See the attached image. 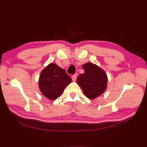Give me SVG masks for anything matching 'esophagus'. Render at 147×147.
Returning a JSON list of instances; mask_svg holds the SVG:
<instances>
[{
  "label": "esophagus",
  "mask_w": 147,
  "mask_h": 147,
  "mask_svg": "<svg viewBox=\"0 0 147 147\" xmlns=\"http://www.w3.org/2000/svg\"><path fill=\"white\" fill-rule=\"evenodd\" d=\"M76 77H77V76H76V75H74L72 76V79L73 81H76Z\"/></svg>",
  "instance_id": "1"
}]
</instances>
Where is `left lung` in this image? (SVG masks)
I'll return each instance as SVG.
<instances>
[{"label":"left lung","mask_w":147,"mask_h":147,"mask_svg":"<svg viewBox=\"0 0 147 147\" xmlns=\"http://www.w3.org/2000/svg\"><path fill=\"white\" fill-rule=\"evenodd\" d=\"M82 69L84 73L78 76L76 82L88 98L94 99L107 90V75L102 68L90 62L84 64Z\"/></svg>","instance_id":"1"}]
</instances>
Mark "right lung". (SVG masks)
<instances>
[{"label":"right lung","mask_w":147,"mask_h":147,"mask_svg":"<svg viewBox=\"0 0 147 147\" xmlns=\"http://www.w3.org/2000/svg\"><path fill=\"white\" fill-rule=\"evenodd\" d=\"M72 79L65 69L55 63H50L41 71L39 88L47 99L54 100L59 97Z\"/></svg>","instance_id":"right-lung-1"}]
</instances>
